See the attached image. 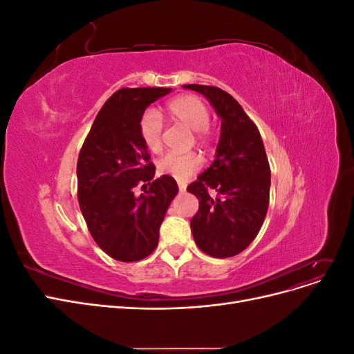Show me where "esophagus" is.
<instances>
[{"mask_svg":"<svg viewBox=\"0 0 354 354\" xmlns=\"http://www.w3.org/2000/svg\"><path fill=\"white\" fill-rule=\"evenodd\" d=\"M178 190L180 192H185L186 190V183H185V181H178Z\"/></svg>","mask_w":354,"mask_h":354,"instance_id":"obj_1","label":"esophagus"}]
</instances>
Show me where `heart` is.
<instances>
[{
	"mask_svg": "<svg viewBox=\"0 0 354 354\" xmlns=\"http://www.w3.org/2000/svg\"><path fill=\"white\" fill-rule=\"evenodd\" d=\"M165 111L169 120L194 130V137L198 143L207 145L211 142L212 133L209 124V109L196 95L183 94L171 99ZM162 118L153 109H147L138 121V133L143 145L149 151L158 153L162 149ZM202 167V158L198 153H167L158 160L159 174L174 177L183 181L194 176Z\"/></svg>",
	"mask_w": 354,
	"mask_h": 354,
	"instance_id": "b5f03b06",
	"label": "heart"
}]
</instances>
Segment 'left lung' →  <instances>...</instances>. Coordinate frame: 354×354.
I'll use <instances>...</instances> for the list:
<instances>
[{
	"instance_id": "obj_1",
	"label": "left lung",
	"mask_w": 354,
	"mask_h": 354,
	"mask_svg": "<svg viewBox=\"0 0 354 354\" xmlns=\"http://www.w3.org/2000/svg\"><path fill=\"white\" fill-rule=\"evenodd\" d=\"M209 100L221 118L216 159L187 186L199 201L190 221L198 248L216 259L242 252L257 234L269 208L270 165L259 128L229 93L199 84L183 85ZM212 188L218 196H209Z\"/></svg>"
}]
</instances>
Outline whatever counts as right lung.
I'll list each match as a JSON object with an SVG mask.
<instances>
[{"instance_id": "1", "label": "right lung", "mask_w": 354, "mask_h": 354, "mask_svg": "<svg viewBox=\"0 0 354 354\" xmlns=\"http://www.w3.org/2000/svg\"><path fill=\"white\" fill-rule=\"evenodd\" d=\"M171 88H121L106 100L81 147L78 202L93 239L112 259L143 260L158 246L159 227L178 192L176 180H156L138 133L146 108ZM147 187L140 197L133 187Z\"/></svg>"}]
</instances>
